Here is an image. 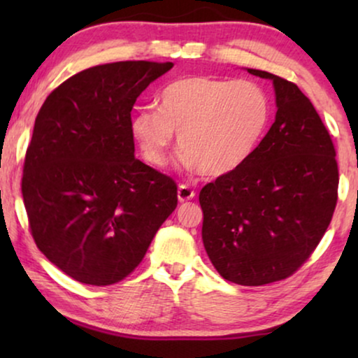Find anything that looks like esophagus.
Returning a JSON list of instances; mask_svg holds the SVG:
<instances>
[{
	"label": "esophagus",
	"instance_id": "1",
	"mask_svg": "<svg viewBox=\"0 0 358 358\" xmlns=\"http://www.w3.org/2000/svg\"><path fill=\"white\" fill-rule=\"evenodd\" d=\"M195 197V192L192 189L189 187V185H179L178 189V199L179 202H187V200H192Z\"/></svg>",
	"mask_w": 358,
	"mask_h": 358
}]
</instances>
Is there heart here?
Masks as SVG:
<instances>
[{
    "instance_id": "b5f03b06",
    "label": "heart",
    "mask_w": 358,
    "mask_h": 358,
    "mask_svg": "<svg viewBox=\"0 0 358 358\" xmlns=\"http://www.w3.org/2000/svg\"><path fill=\"white\" fill-rule=\"evenodd\" d=\"M272 120V101L248 80L187 76L158 94V109L130 117V134L145 161L164 166L178 134L180 161L203 176L220 178L246 163Z\"/></svg>"
}]
</instances>
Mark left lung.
Returning a JSON list of instances; mask_svg holds the SVG:
<instances>
[{"instance_id": "obj_1", "label": "left lung", "mask_w": 358, "mask_h": 358, "mask_svg": "<svg viewBox=\"0 0 358 358\" xmlns=\"http://www.w3.org/2000/svg\"><path fill=\"white\" fill-rule=\"evenodd\" d=\"M277 114L251 158L200 190L202 239L224 280L259 287L301 267L329 227L337 202L336 150L300 87L272 73Z\"/></svg>"}]
</instances>
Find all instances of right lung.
Returning a JSON list of instances; mask_svg holds the SVG:
<instances>
[{
  "instance_id": "1",
  "label": "right lung",
  "mask_w": 358,
  "mask_h": 358,
  "mask_svg": "<svg viewBox=\"0 0 358 358\" xmlns=\"http://www.w3.org/2000/svg\"><path fill=\"white\" fill-rule=\"evenodd\" d=\"M173 66L87 68L38 110L24 159V207L37 248L78 282L124 280L178 207L176 182L135 158L130 134L136 97Z\"/></svg>"
}]
</instances>
